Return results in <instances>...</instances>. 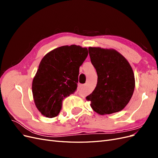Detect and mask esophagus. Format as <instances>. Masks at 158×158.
Instances as JSON below:
<instances>
[{
	"label": "esophagus",
	"mask_w": 158,
	"mask_h": 158,
	"mask_svg": "<svg viewBox=\"0 0 158 158\" xmlns=\"http://www.w3.org/2000/svg\"><path fill=\"white\" fill-rule=\"evenodd\" d=\"M85 86V85H79V88H84Z\"/></svg>",
	"instance_id": "esophagus-1"
}]
</instances>
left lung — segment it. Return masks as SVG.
<instances>
[{"label":"left lung","mask_w":158,"mask_h":158,"mask_svg":"<svg viewBox=\"0 0 158 158\" xmlns=\"http://www.w3.org/2000/svg\"><path fill=\"white\" fill-rule=\"evenodd\" d=\"M88 50L98 74V83L85 99L91 102L94 111L102 115L121 111L135 90V74L131 64L115 49L89 47Z\"/></svg>","instance_id":"left-lung-1"}]
</instances>
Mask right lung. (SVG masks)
Wrapping results in <instances>:
<instances>
[{
	"instance_id": "right-lung-1",
	"label": "right lung",
	"mask_w": 158,
	"mask_h": 158,
	"mask_svg": "<svg viewBox=\"0 0 158 158\" xmlns=\"http://www.w3.org/2000/svg\"><path fill=\"white\" fill-rule=\"evenodd\" d=\"M88 51L80 45H64L51 51L41 59L33 79V98L43 115L56 117L64 98L77 88L79 68Z\"/></svg>"
}]
</instances>
